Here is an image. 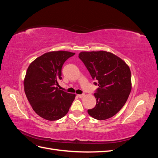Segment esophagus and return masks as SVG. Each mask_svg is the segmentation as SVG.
Here are the masks:
<instances>
[{
	"label": "esophagus",
	"mask_w": 158,
	"mask_h": 158,
	"mask_svg": "<svg viewBox=\"0 0 158 158\" xmlns=\"http://www.w3.org/2000/svg\"><path fill=\"white\" fill-rule=\"evenodd\" d=\"M84 95H85L84 94H78V97L79 98H82L83 97H84Z\"/></svg>",
	"instance_id": "34e87169"
}]
</instances>
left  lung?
Returning a JSON list of instances; mask_svg holds the SVG:
<instances>
[{"mask_svg":"<svg viewBox=\"0 0 158 158\" xmlns=\"http://www.w3.org/2000/svg\"><path fill=\"white\" fill-rule=\"evenodd\" d=\"M79 58L99 88L94 96L95 107L88 109L91 117L106 120L116 114L125 104L132 89L128 64L117 55L106 51H82Z\"/></svg>","mask_w":158,"mask_h":158,"instance_id":"left-lung-1","label":"left lung"}]
</instances>
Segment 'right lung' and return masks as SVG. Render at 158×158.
Segmentation results:
<instances>
[{
  "label": "right lung",
  "instance_id": "right-lung-1",
  "mask_svg": "<svg viewBox=\"0 0 158 158\" xmlns=\"http://www.w3.org/2000/svg\"><path fill=\"white\" fill-rule=\"evenodd\" d=\"M74 54L64 51L48 52L28 66L23 80L25 94L33 111L43 118L56 121L69 111L76 95L58 87L63 65Z\"/></svg>",
  "mask_w": 158,
  "mask_h": 158
}]
</instances>
